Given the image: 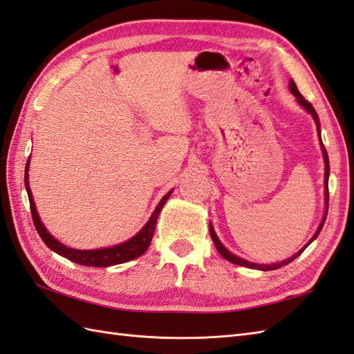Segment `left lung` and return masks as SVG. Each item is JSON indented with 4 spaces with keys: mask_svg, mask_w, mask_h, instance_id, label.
<instances>
[{
    "mask_svg": "<svg viewBox=\"0 0 354 354\" xmlns=\"http://www.w3.org/2000/svg\"><path fill=\"white\" fill-rule=\"evenodd\" d=\"M290 90L292 92V95L297 97V101L300 102V105L303 106V109H305L306 111H309L310 114H312V118H314V120H315V123H317V129H318V136H319V119H318V114H317V111H315V109L314 106H312V104L309 102V101H306L305 97H303V95L299 92V88H297V86H295V83L294 81L291 80L290 81ZM319 140H322V136H319ZM322 149H323V155H324V164H326V176H324V187H326V214H324V218H323V221H322V225H319V227H318V231L315 232V235L312 236V240L305 245V248H303L299 253H295L294 257H291V258H288V259H285V261H282V262H277V264H270V266H259V264H253V262H249V261H245V259H241V258H238V257H235V254H232L231 252H229L223 244L220 243V240L217 238V235H216V232H214V229H212V226H209V235H211V238H212V241H214V244H216V249L218 250V253L221 254V257H223L226 261H229V262H232V264H236V266H243V267H248V268H258V270H262V271H268V270H277V268H281V267H283V266H286V264H290L291 261H294L295 258L299 257V254L305 250L308 245L315 240V238L318 236V234H319V231H322L323 229V225H324V221H326V217H327V209H328V157H327V152H326V147H324V145H323V142H322Z\"/></svg>",
    "mask_w": 354,
    "mask_h": 354,
    "instance_id": "1",
    "label": "left lung"
}]
</instances>
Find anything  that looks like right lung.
I'll use <instances>...</instances> for the list:
<instances>
[{"mask_svg": "<svg viewBox=\"0 0 354 354\" xmlns=\"http://www.w3.org/2000/svg\"><path fill=\"white\" fill-rule=\"evenodd\" d=\"M28 162L26 166V188L28 193V199H30V209H31V217H32V223L36 226V231L42 238L44 243L48 245L49 249L54 250L55 253L62 254L66 259H69L72 262H77L80 266H87V267H110V266H116L122 264V262H128L134 258H138L140 254H143L149 244L152 241V236L155 232V226H157V218L160 216V211L162 209L164 203L167 202L170 197L171 192H169L166 196L162 197L161 202L158 203V207L155 208L153 214L151 216L149 221L145 225V227L140 231L136 236L131 238L129 241L114 245V248L109 249H100V250H75V249H69L63 245L60 241H57L55 238L49 234L46 229L44 227L42 221H40L37 211L35 207V202H32V196L30 190V184H28Z\"/></svg>", "mask_w": 354, "mask_h": 354, "instance_id": "right-lung-1", "label": "right lung"}]
</instances>
